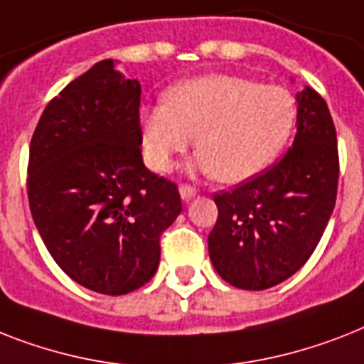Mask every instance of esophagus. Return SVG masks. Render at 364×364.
I'll use <instances>...</instances> for the list:
<instances>
[{
  "instance_id": "esophagus-1",
  "label": "esophagus",
  "mask_w": 364,
  "mask_h": 364,
  "mask_svg": "<svg viewBox=\"0 0 364 364\" xmlns=\"http://www.w3.org/2000/svg\"><path fill=\"white\" fill-rule=\"evenodd\" d=\"M179 194H181L183 202H191L192 198L198 194V191L194 187H188V185H181L179 187Z\"/></svg>"
}]
</instances>
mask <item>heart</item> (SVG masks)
<instances>
[{
  "label": "heart",
  "instance_id": "1",
  "mask_svg": "<svg viewBox=\"0 0 364 364\" xmlns=\"http://www.w3.org/2000/svg\"><path fill=\"white\" fill-rule=\"evenodd\" d=\"M295 123V100L280 85L241 76L209 75L185 80L166 102L140 112L144 153L156 172H170L173 156L192 146V168L224 183L262 173L286 146Z\"/></svg>",
  "mask_w": 364,
  "mask_h": 364
}]
</instances>
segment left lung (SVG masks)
<instances>
[{"instance_id": "1", "label": "left lung", "mask_w": 364, "mask_h": 364, "mask_svg": "<svg viewBox=\"0 0 364 364\" xmlns=\"http://www.w3.org/2000/svg\"><path fill=\"white\" fill-rule=\"evenodd\" d=\"M295 100L291 149L252 181L215 194L218 218L208 237L209 258L235 288L267 289L297 273L335 209L338 147L333 117L309 85Z\"/></svg>"}]
</instances>
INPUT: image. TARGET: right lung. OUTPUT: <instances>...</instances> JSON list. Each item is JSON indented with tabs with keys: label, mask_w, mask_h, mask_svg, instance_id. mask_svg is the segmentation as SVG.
I'll return each mask as SVG.
<instances>
[{
	"label": "right lung",
	"mask_w": 364,
	"mask_h": 364,
	"mask_svg": "<svg viewBox=\"0 0 364 364\" xmlns=\"http://www.w3.org/2000/svg\"><path fill=\"white\" fill-rule=\"evenodd\" d=\"M115 65L95 63L44 108L28 168L29 208L48 252L105 295L153 279L161 233L181 213L176 185L141 159L140 82Z\"/></svg>",
	"instance_id": "add662e5"
}]
</instances>
